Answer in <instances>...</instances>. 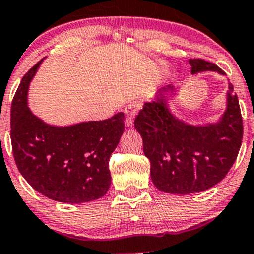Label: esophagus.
<instances>
[{"mask_svg": "<svg viewBox=\"0 0 254 254\" xmlns=\"http://www.w3.org/2000/svg\"><path fill=\"white\" fill-rule=\"evenodd\" d=\"M140 109V104L138 103H132L130 105H128L126 109H125V114H126V120H125V124H126L127 127H130L133 125V119L137 115L138 110Z\"/></svg>", "mask_w": 254, "mask_h": 254, "instance_id": "esophagus-1", "label": "esophagus"}]
</instances>
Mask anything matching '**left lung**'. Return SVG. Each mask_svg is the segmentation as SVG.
<instances>
[{
	"instance_id": "1",
	"label": "left lung",
	"mask_w": 254,
	"mask_h": 254,
	"mask_svg": "<svg viewBox=\"0 0 254 254\" xmlns=\"http://www.w3.org/2000/svg\"><path fill=\"white\" fill-rule=\"evenodd\" d=\"M192 74L218 72L216 64L200 59L190 60ZM172 84L156 91L134 120L143 138V151L150 161V176L159 190L171 194L203 192L221 181L234 165L244 135L239 99L229 83L226 110L215 124L190 125L172 114Z\"/></svg>"
}]
</instances>
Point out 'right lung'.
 <instances>
[{
	"mask_svg": "<svg viewBox=\"0 0 254 254\" xmlns=\"http://www.w3.org/2000/svg\"><path fill=\"white\" fill-rule=\"evenodd\" d=\"M23 77L10 108V139L18 170L31 187L57 202L79 204L106 194L109 160L125 130V115L104 121L52 126L28 108V90L40 67Z\"/></svg>",
	"mask_w": 254,
	"mask_h": 254,
	"instance_id": "obj_1",
	"label": "right lung"
}]
</instances>
